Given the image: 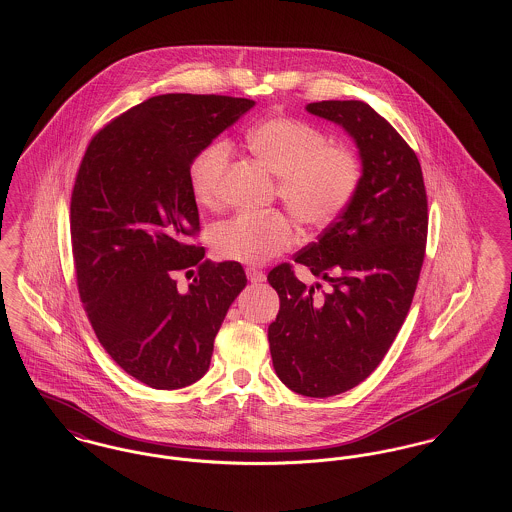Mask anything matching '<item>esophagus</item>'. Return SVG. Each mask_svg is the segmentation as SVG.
I'll list each match as a JSON object with an SVG mask.
<instances>
[{"label":"esophagus","instance_id":"esophagus-1","mask_svg":"<svg viewBox=\"0 0 512 512\" xmlns=\"http://www.w3.org/2000/svg\"><path fill=\"white\" fill-rule=\"evenodd\" d=\"M246 277L250 283H264L266 281V275L264 271L256 268H246Z\"/></svg>","mask_w":512,"mask_h":512}]
</instances>
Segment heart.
I'll use <instances>...</instances> for the list:
<instances>
[{
	"label": "heart",
	"instance_id": "heart-1",
	"mask_svg": "<svg viewBox=\"0 0 512 512\" xmlns=\"http://www.w3.org/2000/svg\"><path fill=\"white\" fill-rule=\"evenodd\" d=\"M248 150L277 177V194L306 227H325L339 216L360 183L358 158L341 146H327L320 129L289 117H273L246 133ZM231 146L214 140L190 162L189 185L194 200L212 208ZM217 256L241 264H266L296 241L295 223L281 214L241 212L212 229Z\"/></svg>",
	"mask_w": 512,
	"mask_h": 512
}]
</instances>
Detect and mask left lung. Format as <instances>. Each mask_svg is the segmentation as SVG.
<instances>
[{
    "mask_svg": "<svg viewBox=\"0 0 512 512\" xmlns=\"http://www.w3.org/2000/svg\"><path fill=\"white\" fill-rule=\"evenodd\" d=\"M306 111L339 125L360 158L354 196L295 256L320 281L304 285L289 264L271 269L281 308L269 325L277 377L298 395L333 397L370 376L410 310L424 262L428 200L422 167L389 121L360 100Z\"/></svg>",
    "mask_w": 512,
    "mask_h": 512,
    "instance_id": "8db88e82",
    "label": "left lung"
}]
</instances>
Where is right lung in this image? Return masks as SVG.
Listing matches in <instances>:
<instances>
[{"label":"right lung","instance_id":"obj_1","mask_svg":"<svg viewBox=\"0 0 512 512\" xmlns=\"http://www.w3.org/2000/svg\"><path fill=\"white\" fill-rule=\"evenodd\" d=\"M254 100L162 94L125 111L86 148L71 198L77 283L109 356L152 389H181L210 368L214 339L246 287L241 264L202 262L192 158ZM196 265L190 289L174 273Z\"/></svg>","mask_w":512,"mask_h":512}]
</instances>
